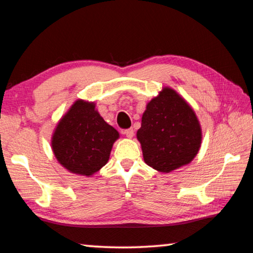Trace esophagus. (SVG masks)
Returning a JSON list of instances; mask_svg holds the SVG:
<instances>
[{"instance_id": "esophagus-1", "label": "esophagus", "mask_w": 253, "mask_h": 253, "mask_svg": "<svg viewBox=\"0 0 253 253\" xmlns=\"http://www.w3.org/2000/svg\"><path fill=\"white\" fill-rule=\"evenodd\" d=\"M124 134H125L128 138H131V137L134 136V129H132V128H128V129L124 130Z\"/></svg>"}]
</instances>
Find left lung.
<instances>
[{
    "mask_svg": "<svg viewBox=\"0 0 253 253\" xmlns=\"http://www.w3.org/2000/svg\"><path fill=\"white\" fill-rule=\"evenodd\" d=\"M144 161L169 173L193 161L202 142L198 117L192 107L169 87L148 102L137 130Z\"/></svg>",
    "mask_w": 253,
    "mask_h": 253,
    "instance_id": "1",
    "label": "left lung"
}]
</instances>
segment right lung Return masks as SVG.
<instances>
[{"mask_svg": "<svg viewBox=\"0 0 253 253\" xmlns=\"http://www.w3.org/2000/svg\"><path fill=\"white\" fill-rule=\"evenodd\" d=\"M93 102L77 100L55 127L51 146L69 172L91 176L109 160L119 132L107 124Z\"/></svg>", "mask_w": 253, "mask_h": 253, "instance_id": "obj_1", "label": "right lung"}]
</instances>
